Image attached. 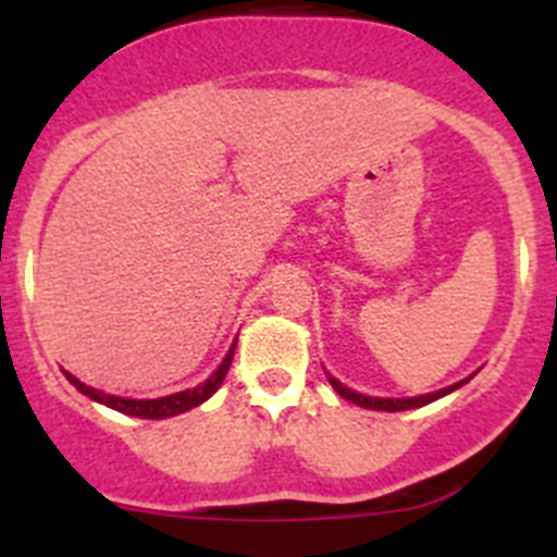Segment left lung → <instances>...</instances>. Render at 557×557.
Listing matches in <instances>:
<instances>
[{
  "label": "left lung",
  "instance_id": "1",
  "mask_svg": "<svg viewBox=\"0 0 557 557\" xmlns=\"http://www.w3.org/2000/svg\"><path fill=\"white\" fill-rule=\"evenodd\" d=\"M331 387H334L336 393H339L342 398H347V401L358 404V407H367V409H383V412H401V409H414V407H423V404H431L436 401V398L447 396V393L455 391V387H460L463 383H469V380H463V383H455L450 387H445V391H436V393H429V396H414V398H372V396H361V393L350 391V387H345L339 383V380L329 377Z\"/></svg>",
  "mask_w": 557,
  "mask_h": 557
}]
</instances>
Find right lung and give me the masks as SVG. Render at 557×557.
<instances>
[{
	"mask_svg": "<svg viewBox=\"0 0 557 557\" xmlns=\"http://www.w3.org/2000/svg\"><path fill=\"white\" fill-rule=\"evenodd\" d=\"M237 347V345H234ZM234 347L228 350V356L223 358V363L218 367V372L212 374L210 380H205L201 385L190 387V391H180V393H172V396H164V398H121V396H110V393H102L97 391V387H88L86 383H81L77 377H72L70 372L66 374V380H70L72 385L77 387L81 393H86L88 398H94V401L99 404H107L110 409H117V412L123 414H132V418H143V420H164V418H174V414L180 412H188V409L199 407L201 401H207V398L212 396V393L221 387L223 380H226L228 374V367H232V358H234Z\"/></svg>",
	"mask_w": 557,
	"mask_h": 557,
	"instance_id": "1",
	"label": "right lung"
}]
</instances>
